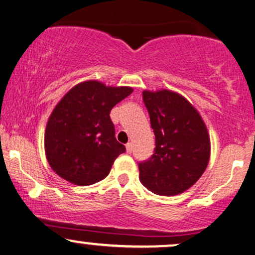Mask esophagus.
Wrapping results in <instances>:
<instances>
[{
    "label": "esophagus",
    "mask_w": 255,
    "mask_h": 255,
    "mask_svg": "<svg viewBox=\"0 0 255 255\" xmlns=\"http://www.w3.org/2000/svg\"><path fill=\"white\" fill-rule=\"evenodd\" d=\"M132 149H133V145H132V143H131V142H128V144H127V151L128 152V154H131V151H132Z\"/></svg>",
    "instance_id": "1"
}]
</instances>
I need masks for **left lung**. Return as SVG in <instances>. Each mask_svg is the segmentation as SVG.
Returning a JSON list of instances; mask_svg holds the SVG:
<instances>
[{
    "label": "left lung",
    "mask_w": 255,
    "mask_h": 255,
    "mask_svg": "<svg viewBox=\"0 0 255 255\" xmlns=\"http://www.w3.org/2000/svg\"><path fill=\"white\" fill-rule=\"evenodd\" d=\"M155 134L154 154L138 162L139 179L160 196L179 194L202 176L210 157V139L202 117L181 95L143 92Z\"/></svg>",
    "instance_id": "1"
}]
</instances>
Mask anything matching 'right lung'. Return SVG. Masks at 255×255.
I'll list each match as a JSON object with an SVG mask.
<instances>
[{
  "label": "right lung",
  "instance_id": "1",
  "mask_svg": "<svg viewBox=\"0 0 255 255\" xmlns=\"http://www.w3.org/2000/svg\"><path fill=\"white\" fill-rule=\"evenodd\" d=\"M131 93L130 87L87 81L59 101L47 122L45 151L61 178L87 186L109 175L116 158L127 150L116 138L110 112Z\"/></svg>",
  "mask_w": 255,
  "mask_h": 255
}]
</instances>
